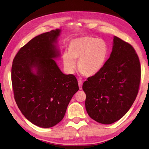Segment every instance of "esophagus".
I'll use <instances>...</instances> for the list:
<instances>
[{"mask_svg": "<svg viewBox=\"0 0 149 149\" xmlns=\"http://www.w3.org/2000/svg\"><path fill=\"white\" fill-rule=\"evenodd\" d=\"M78 85H79V89H82V85H83V81L81 80H78Z\"/></svg>", "mask_w": 149, "mask_h": 149, "instance_id": "1", "label": "esophagus"}]
</instances>
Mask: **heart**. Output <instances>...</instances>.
<instances>
[{
	"instance_id": "heart-1",
	"label": "heart",
	"mask_w": 149,
	"mask_h": 149,
	"mask_svg": "<svg viewBox=\"0 0 149 149\" xmlns=\"http://www.w3.org/2000/svg\"><path fill=\"white\" fill-rule=\"evenodd\" d=\"M68 52L62 55L63 64L68 72L75 68L77 61L79 72L85 76L97 74L104 67L109 54V47L103 39L85 36L70 42Z\"/></svg>"
}]
</instances>
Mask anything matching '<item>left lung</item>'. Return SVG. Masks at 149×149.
<instances>
[{"mask_svg":"<svg viewBox=\"0 0 149 149\" xmlns=\"http://www.w3.org/2000/svg\"><path fill=\"white\" fill-rule=\"evenodd\" d=\"M139 59L132 45L114 36L104 67L83 84L85 108L93 120L110 124L124 116L137 97L141 81Z\"/></svg>","mask_w":149,"mask_h":149,"instance_id":"obj_1","label":"left lung"}]
</instances>
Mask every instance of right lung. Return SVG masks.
<instances>
[{
	"mask_svg": "<svg viewBox=\"0 0 149 149\" xmlns=\"http://www.w3.org/2000/svg\"><path fill=\"white\" fill-rule=\"evenodd\" d=\"M60 29L32 39L14 57L12 84L14 99L30 122L43 128L53 127L64 117L68 105L79 90L74 75L64 74L53 58Z\"/></svg>",
	"mask_w": 149,
	"mask_h": 149,
	"instance_id": "obj_1",
	"label": "right lung"
}]
</instances>
